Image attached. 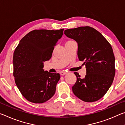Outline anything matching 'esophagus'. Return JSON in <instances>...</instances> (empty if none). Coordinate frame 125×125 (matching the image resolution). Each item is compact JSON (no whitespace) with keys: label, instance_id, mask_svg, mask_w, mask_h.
<instances>
[{"label":"esophagus","instance_id":"1","mask_svg":"<svg viewBox=\"0 0 125 125\" xmlns=\"http://www.w3.org/2000/svg\"><path fill=\"white\" fill-rule=\"evenodd\" d=\"M66 74H67V72H64V71H61V72H60V74L61 75V76H63V75H65Z\"/></svg>","mask_w":125,"mask_h":125}]
</instances>
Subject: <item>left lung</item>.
<instances>
[{
    "mask_svg": "<svg viewBox=\"0 0 125 125\" xmlns=\"http://www.w3.org/2000/svg\"><path fill=\"white\" fill-rule=\"evenodd\" d=\"M64 33L76 41L78 59L83 61L86 68L84 78L74 72L77 81L72 87L73 94L84 102L98 101L107 92L115 75L111 45L101 33L91 27L66 29Z\"/></svg>",
    "mask_w": 125,
    "mask_h": 125,
    "instance_id": "obj_1",
    "label": "left lung"
}]
</instances>
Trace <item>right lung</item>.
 Segmentation results:
<instances>
[{
	"label": "right lung",
	"instance_id": "right-lung-1",
	"mask_svg": "<svg viewBox=\"0 0 125 125\" xmlns=\"http://www.w3.org/2000/svg\"><path fill=\"white\" fill-rule=\"evenodd\" d=\"M63 31H32L21 39L15 49L13 76L19 91L29 102L42 104L55 94L60 75L45 71L43 62L52 57Z\"/></svg>",
	"mask_w": 125,
	"mask_h": 125
}]
</instances>
